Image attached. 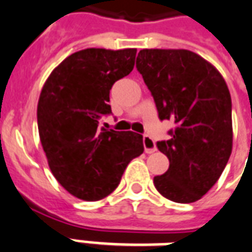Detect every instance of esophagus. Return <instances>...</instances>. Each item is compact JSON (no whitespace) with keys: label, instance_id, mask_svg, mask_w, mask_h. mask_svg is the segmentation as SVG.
Listing matches in <instances>:
<instances>
[{"label":"esophagus","instance_id":"34e87169","mask_svg":"<svg viewBox=\"0 0 252 252\" xmlns=\"http://www.w3.org/2000/svg\"><path fill=\"white\" fill-rule=\"evenodd\" d=\"M144 147H145V153L147 154H153L157 151V146H155L154 140L151 138L150 136H147V134H144Z\"/></svg>","mask_w":252,"mask_h":252}]
</instances>
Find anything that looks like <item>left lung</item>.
<instances>
[{
	"mask_svg": "<svg viewBox=\"0 0 252 252\" xmlns=\"http://www.w3.org/2000/svg\"><path fill=\"white\" fill-rule=\"evenodd\" d=\"M137 71L154 98L160 120H173L169 140L158 141L169 168L154 185L167 199L191 203L221 176L232 153V98L218 69L184 49H144Z\"/></svg>",
	"mask_w": 252,
	"mask_h": 252,
	"instance_id": "left-lung-1",
	"label": "left lung"
}]
</instances>
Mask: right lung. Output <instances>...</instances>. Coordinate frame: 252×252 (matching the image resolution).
I'll list each match as a JSON object with an SVG mask.
<instances>
[{
    "mask_svg": "<svg viewBox=\"0 0 252 252\" xmlns=\"http://www.w3.org/2000/svg\"><path fill=\"white\" fill-rule=\"evenodd\" d=\"M137 49H84L48 77L37 105L41 145L58 183L80 199L99 200L118 188L126 165L144 153L142 136L99 128L110 91L129 75Z\"/></svg>",
    "mask_w": 252,
    "mask_h": 252,
    "instance_id": "1",
    "label": "right lung"
}]
</instances>
